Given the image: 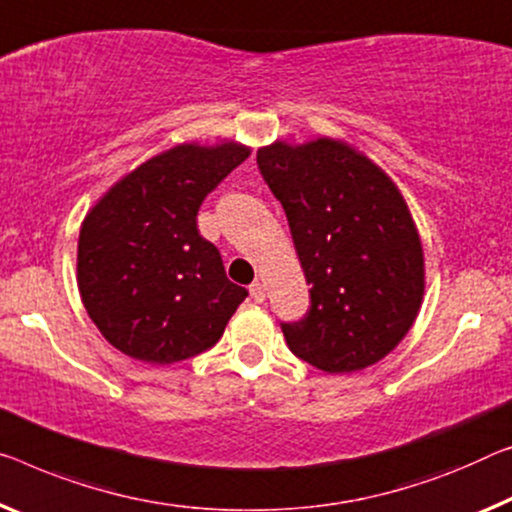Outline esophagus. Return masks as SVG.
Segmentation results:
<instances>
[{
    "instance_id": "1",
    "label": "esophagus",
    "mask_w": 512,
    "mask_h": 512,
    "mask_svg": "<svg viewBox=\"0 0 512 512\" xmlns=\"http://www.w3.org/2000/svg\"><path fill=\"white\" fill-rule=\"evenodd\" d=\"M249 293L254 297V302H265V286L261 281H254L249 286Z\"/></svg>"
}]
</instances>
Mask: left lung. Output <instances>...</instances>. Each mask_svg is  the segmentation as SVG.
Segmentation results:
<instances>
[{
	"instance_id": "left-lung-1",
	"label": "left lung",
	"mask_w": 512,
	"mask_h": 512,
	"mask_svg": "<svg viewBox=\"0 0 512 512\" xmlns=\"http://www.w3.org/2000/svg\"><path fill=\"white\" fill-rule=\"evenodd\" d=\"M258 171L286 212L311 306L281 322L288 348L327 373L387 357L421 309L423 249L393 180L336 139L274 141Z\"/></svg>"
}]
</instances>
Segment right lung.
<instances>
[{
	"label": "right lung",
	"instance_id": "right-lung-1",
	"mask_svg": "<svg viewBox=\"0 0 512 512\" xmlns=\"http://www.w3.org/2000/svg\"><path fill=\"white\" fill-rule=\"evenodd\" d=\"M249 148L180 144L119 180L84 217L77 286L100 334L132 359L174 364L224 334L247 297L196 229L206 196Z\"/></svg>",
	"mask_w": 512,
	"mask_h": 512
}]
</instances>
